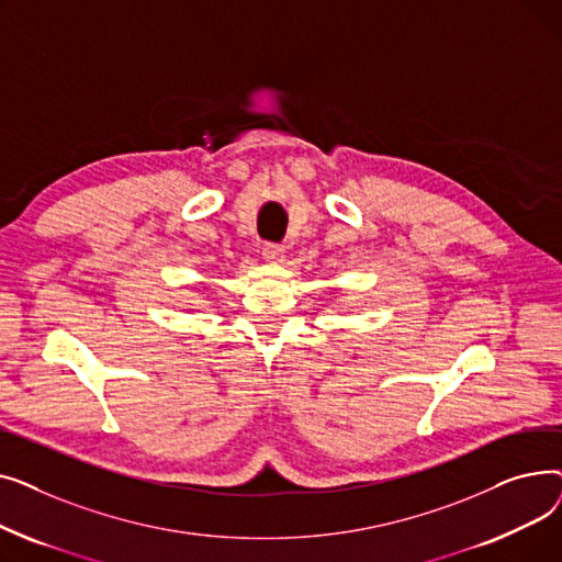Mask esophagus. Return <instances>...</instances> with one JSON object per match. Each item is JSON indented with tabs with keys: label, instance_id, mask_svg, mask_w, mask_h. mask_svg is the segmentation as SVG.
<instances>
[{
	"label": "esophagus",
	"instance_id": "1",
	"mask_svg": "<svg viewBox=\"0 0 562 562\" xmlns=\"http://www.w3.org/2000/svg\"><path fill=\"white\" fill-rule=\"evenodd\" d=\"M261 255H263L266 261L278 263V261L284 259V246L273 244V241H266V244H261Z\"/></svg>",
	"mask_w": 562,
	"mask_h": 562
}]
</instances>
